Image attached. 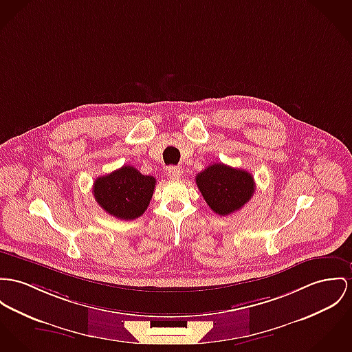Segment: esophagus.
I'll list each match as a JSON object with an SVG mask.
<instances>
[{"label": "esophagus", "instance_id": "obj_1", "mask_svg": "<svg viewBox=\"0 0 352 352\" xmlns=\"http://www.w3.org/2000/svg\"><path fill=\"white\" fill-rule=\"evenodd\" d=\"M181 175H182V170L177 166H171L167 168V177L173 181H178L181 178Z\"/></svg>", "mask_w": 352, "mask_h": 352}]
</instances>
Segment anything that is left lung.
<instances>
[{"mask_svg":"<svg viewBox=\"0 0 352 352\" xmlns=\"http://www.w3.org/2000/svg\"><path fill=\"white\" fill-rule=\"evenodd\" d=\"M195 184L209 208L219 216L240 210L256 189L250 173L223 163H213L198 173Z\"/></svg>","mask_w":352,"mask_h":352,"instance_id":"left-lung-1","label":"left lung"}]
</instances>
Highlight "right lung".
I'll return each instance as SVG.
<instances>
[{"instance_id":"1","label":"right lung","mask_w":352,"mask_h":352,"mask_svg":"<svg viewBox=\"0 0 352 352\" xmlns=\"http://www.w3.org/2000/svg\"><path fill=\"white\" fill-rule=\"evenodd\" d=\"M155 178L140 174L133 166H123L96 178L94 195L103 210L119 219H135L147 209Z\"/></svg>"}]
</instances>
